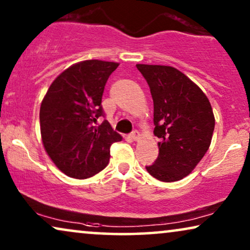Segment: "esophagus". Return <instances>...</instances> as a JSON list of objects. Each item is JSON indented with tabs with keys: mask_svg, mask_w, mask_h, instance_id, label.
<instances>
[{
	"mask_svg": "<svg viewBox=\"0 0 250 250\" xmlns=\"http://www.w3.org/2000/svg\"><path fill=\"white\" fill-rule=\"evenodd\" d=\"M131 138L134 140V141H138V140L140 139V132L139 131H133L131 133Z\"/></svg>",
	"mask_w": 250,
	"mask_h": 250,
	"instance_id": "1",
	"label": "esophagus"
}]
</instances>
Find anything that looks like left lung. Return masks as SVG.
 Here are the masks:
<instances>
[{"label":"left lung","mask_w":250,"mask_h":250,"mask_svg":"<svg viewBox=\"0 0 250 250\" xmlns=\"http://www.w3.org/2000/svg\"><path fill=\"white\" fill-rule=\"evenodd\" d=\"M153 100V134L159 138V155L146 166L150 175L175 182L192 172L211 142L215 117L201 88L176 68L136 64Z\"/></svg>","instance_id":"8db88e82"}]
</instances>
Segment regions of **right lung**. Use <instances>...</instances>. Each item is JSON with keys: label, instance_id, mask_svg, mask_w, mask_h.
Here are the masks:
<instances>
[{"label": "right lung", "instance_id": "add662e5", "mask_svg": "<svg viewBox=\"0 0 250 250\" xmlns=\"http://www.w3.org/2000/svg\"><path fill=\"white\" fill-rule=\"evenodd\" d=\"M117 62L85 60L63 70L50 85L40 109L44 149L58 168L87 179L108 165L110 146L122 141L104 116L102 94Z\"/></svg>", "mask_w": 250, "mask_h": 250}]
</instances>
